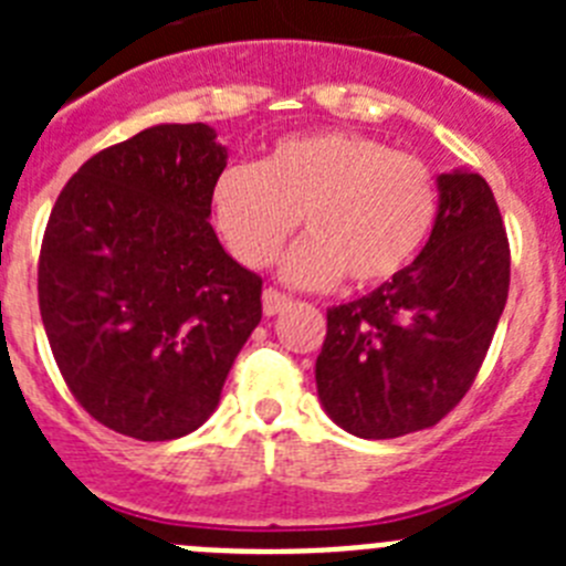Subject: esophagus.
Instances as JSON below:
<instances>
[{
  "label": "esophagus",
  "instance_id": "1",
  "mask_svg": "<svg viewBox=\"0 0 566 566\" xmlns=\"http://www.w3.org/2000/svg\"><path fill=\"white\" fill-rule=\"evenodd\" d=\"M289 303H292V300H289L286 294H280L277 289H266V292H263V314H266V317L280 314L283 308L289 306Z\"/></svg>",
  "mask_w": 566,
  "mask_h": 566
}]
</instances>
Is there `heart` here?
I'll list each match as a JSON object with an SVG mask.
<instances>
[{"instance_id":"1","label":"heart","mask_w":566,"mask_h":566,"mask_svg":"<svg viewBox=\"0 0 566 566\" xmlns=\"http://www.w3.org/2000/svg\"><path fill=\"white\" fill-rule=\"evenodd\" d=\"M308 234L280 258V277L323 289L391 280L422 249L437 218V184L417 155L343 129L286 135L260 164H229L209 189V218L229 252L266 266L297 227Z\"/></svg>"}]
</instances>
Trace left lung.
Returning <instances> with one entry per match:
<instances>
[{
  "label": "left lung",
  "mask_w": 566,
  "mask_h": 566,
  "mask_svg": "<svg viewBox=\"0 0 566 566\" xmlns=\"http://www.w3.org/2000/svg\"><path fill=\"white\" fill-rule=\"evenodd\" d=\"M437 189V221L411 266L328 308L317 397L359 439L405 437L453 411L507 303V234L488 181L453 169Z\"/></svg>",
  "instance_id": "left-lung-1"
}]
</instances>
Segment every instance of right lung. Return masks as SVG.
<instances>
[{
    "mask_svg": "<svg viewBox=\"0 0 566 566\" xmlns=\"http://www.w3.org/2000/svg\"><path fill=\"white\" fill-rule=\"evenodd\" d=\"M209 124H155L82 164L50 212L39 308L84 411L142 442L201 428L260 323L263 280L223 252Z\"/></svg>",
    "mask_w": 566,
    "mask_h": 566,
    "instance_id": "1",
    "label": "right lung"
}]
</instances>
